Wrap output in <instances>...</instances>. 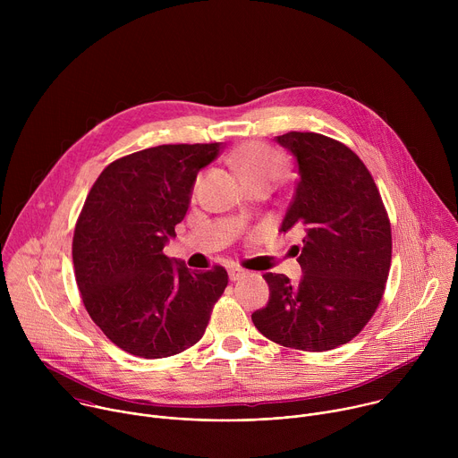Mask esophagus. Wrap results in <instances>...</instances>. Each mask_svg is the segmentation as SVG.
<instances>
[{"instance_id": "esophagus-1", "label": "esophagus", "mask_w": 458, "mask_h": 458, "mask_svg": "<svg viewBox=\"0 0 458 458\" xmlns=\"http://www.w3.org/2000/svg\"><path fill=\"white\" fill-rule=\"evenodd\" d=\"M244 276H246V272H244L242 268H230V270H228L230 281H239V279L244 277Z\"/></svg>"}]
</instances>
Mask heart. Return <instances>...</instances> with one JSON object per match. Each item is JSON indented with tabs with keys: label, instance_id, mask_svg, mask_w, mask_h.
<instances>
[{
	"label": "heart",
	"instance_id": "1",
	"mask_svg": "<svg viewBox=\"0 0 458 458\" xmlns=\"http://www.w3.org/2000/svg\"><path fill=\"white\" fill-rule=\"evenodd\" d=\"M232 163L244 177L248 186H274L284 174V159L281 154L259 143H244L237 147L232 154Z\"/></svg>",
	"mask_w": 458,
	"mask_h": 458
}]
</instances>
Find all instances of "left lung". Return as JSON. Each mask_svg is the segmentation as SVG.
I'll use <instances>...</instances> for the list:
<instances>
[{
  "mask_svg": "<svg viewBox=\"0 0 458 458\" xmlns=\"http://www.w3.org/2000/svg\"><path fill=\"white\" fill-rule=\"evenodd\" d=\"M276 140L297 161L299 181L281 232L304 235L295 246L302 277L293 284L283 274H265L270 299L251 320L281 346L334 350L364 328L382 299L389 219L371 174L346 145L315 132Z\"/></svg>",
  "mask_w": 458,
  "mask_h": 458,
  "instance_id": "left-lung-1",
  "label": "left lung"
}]
</instances>
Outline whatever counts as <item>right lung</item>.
Returning a JSON list of instances; mask_svg holds the SVG:
<instances>
[{
  "mask_svg": "<svg viewBox=\"0 0 458 458\" xmlns=\"http://www.w3.org/2000/svg\"><path fill=\"white\" fill-rule=\"evenodd\" d=\"M221 143L161 145L110 163L90 188L74 230L83 304L121 350L163 359L198 343L228 284L223 267L190 272L163 253L188 210L198 172Z\"/></svg>",
  "mask_w": 458,
  "mask_h": 458,
  "instance_id": "obj_1",
  "label": "right lung"
}]
</instances>
